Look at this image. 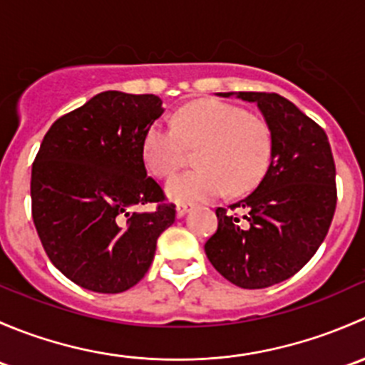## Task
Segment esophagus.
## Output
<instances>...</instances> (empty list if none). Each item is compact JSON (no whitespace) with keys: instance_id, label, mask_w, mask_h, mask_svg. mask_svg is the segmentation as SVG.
Returning <instances> with one entry per match:
<instances>
[{"instance_id":"34e87169","label":"esophagus","mask_w":365,"mask_h":365,"mask_svg":"<svg viewBox=\"0 0 365 365\" xmlns=\"http://www.w3.org/2000/svg\"><path fill=\"white\" fill-rule=\"evenodd\" d=\"M189 208H190L189 203H185V201H180V203L176 205V215L183 217L187 212H189Z\"/></svg>"}]
</instances>
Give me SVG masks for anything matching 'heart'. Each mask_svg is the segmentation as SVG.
<instances>
[{"mask_svg": "<svg viewBox=\"0 0 365 365\" xmlns=\"http://www.w3.org/2000/svg\"><path fill=\"white\" fill-rule=\"evenodd\" d=\"M187 148L197 150L194 162L200 168L173 178L169 196L176 201H206L224 190L242 196L263 180L274 135L261 118L206 98L180 109L173 127L153 123L143 138V162L155 178H171L187 162Z\"/></svg>", "mask_w": 365, "mask_h": 365, "instance_id": "b5f03b06", "label": "heart"}]
</instances>
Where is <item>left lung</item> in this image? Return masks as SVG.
Returning <instances> with one entry per match:
<instances>
[{
  "instance_id": "obj_1",
  "label": "left lung",
  "mask_w": 365,
  "mask_h": 365,
  "mask_svg": "<svg viewBox=\"0 0 365 365\" xmlns=\"http://www.w3.org/2000/svg\"><path fill=\"white\" fill-rule=\"evenodd\" d=\"M237 97L256 102L270 125L272 160L254 192L215 210L219 226L205 252L235 286L261 289L295 275L325 240L337 203L336 164L325 130L288 98L264 91Z\"/></svg>"
}]
</instances>
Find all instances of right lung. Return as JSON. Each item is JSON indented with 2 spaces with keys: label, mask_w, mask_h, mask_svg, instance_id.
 <instances>
[{
  "label": "right lung",
  "mask_w": 365,
  "mask_h": 365,
  "mask_svg": "<svg viewBox=\"0 0 365 365\" xmlns=\"http://www.w3.org/2000/svg\"><path fill=\"white\" fill-rule=\"evenodd\" d=\"M162 113L155 95L102 91L43 135L31 168L33 222L51 263L81 288L121 293L138 284L175 222V205L164 203L141 155ZM148 202L156 210L130 212Z\"/></svg>",
  "instance_id": "add662e5"
}]
</instances>
